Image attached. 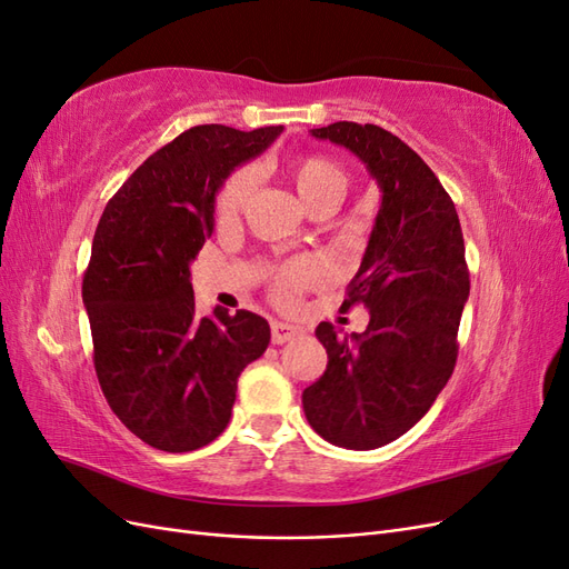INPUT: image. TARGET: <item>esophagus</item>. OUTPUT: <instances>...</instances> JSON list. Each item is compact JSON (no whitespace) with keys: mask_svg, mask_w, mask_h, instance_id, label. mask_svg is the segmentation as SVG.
<instances>
[{"mask_svg":"<svg viewBox=\"0 0 569 569\" xmlns=\"http://www.w3.org/2000/svg\"><path fill=\"white\" fill-rule=\"evenodd\" d=\"M270 335H272V343H284V341H291L295 337L303 335V330H301V327H297V325L274 320L270 325Z\"/></svg>","mask_w":569,"mask_h":569,"instance_id":"1","label":"esophagus"}]
</instances>
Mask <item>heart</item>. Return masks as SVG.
<instances>
[{"instance_id":"obj_1","label":"heart","mask_w":569,"mask_h":569,"mask_svg":"<svg viewBox=\"0 0 569 569\" xmlns=\"http://www.w3.org/2000/svg\"><path fill=\"white\" fill-rule=\"evenodd\" d=\"M295 184L299 189L301 199L311 206L318 199L327 194L343 197L347 192V173L327 157H303L295 163ZM253 189V170L244 168L232 173L226 182H222L220 192L216 197V216L218 220H232L239 211H242L244 201L249 199ZM325 278V268L320 261L313 258H303V261L291 263L282 268L274 278V299L280 303H295L301 291L313 287Z\"/></svg>"}]
</instances>
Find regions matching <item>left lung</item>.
I'll use <instances>...</instances> for the list:
<instances>
[{
  "label": "left lung",
  "instance_id": "8db88e82",
  "mask_svg": "<svg viewBox=\"0 0 569 569\" xmlns=\"http://www.w3.org/2000/svg\"><path fill=\"white\" fill-rule=\"evenodd\" d=\"M347 147L380 184L382 206L341 311L363 303L366 332L316 337L327 370L303 389V412L335 446L372 451L399 439L432 408L458 358L470 272L456 206L416 151L380 126L339 120L311 130Z\"/></svg>",
  "mask_w": 569,
  "mask_h": 569
}]
</instances>
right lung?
I'll return each mask as SVG.
<instances>
[{
    "label": "right lung",
    "instance_id": "obj_1",
    "mask_svg": "<svg viewBox=\"0 0 569 569\" xmlns=\"http://www.w3.org/2000/svg\"><path fill=\"white\" fill-rule=\"evenodd\" d=\"M284 128L197 126L134 170L111 197L82 278L94 370L134 437L168 453L197 451L228 427L237 380L270 343L251 311H194L189 266L213 232L216 192Z\"/></svg>",
    "mask_w": 569,
    "mask_h": 569
}]
</instances>
